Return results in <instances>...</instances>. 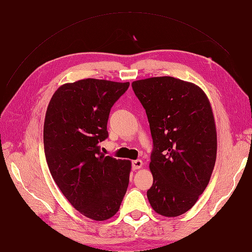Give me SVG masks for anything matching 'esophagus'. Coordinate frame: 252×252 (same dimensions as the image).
Returning <instances> with one entry per match:
<instances>
[{
	"instance_id": "1",
	"label": "esophagus",
	"mask_w": 252,
	"mask_h": 252,
	"mask_svg": "<svg viewBox=\"0 0 252 252\" xmlns=\"http://www.w3.org/2000/svg\"><path fill=\"white\" fill-rule=\"evenodd\" d=\"M142 167H143V162L141 161V159H135V161H132V168H133V170L141 169Z\"/></svg>"
}]
</instances>
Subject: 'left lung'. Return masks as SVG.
I'll use <instances>...</instances> for the list:
<instances>
[{
	"label": "left lung",
	"mask_w": 252,
	"mask_h": 252,
	"mask_svg": "<svg viewBox=\"0 0 252 252\" xmlns=\"http://www.w3.org/2000/svg\"><path fill=\"white\" fill-rule=\"evenodd\" d=\"M149 122L154 151L147 191L152 209L179 217L199 200L217 159V129L207 95L193 83L173 77L132 82Z\"/></svg>",
	"instance_id": "1"
}]
</instances>
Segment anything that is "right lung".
<instances>
[{
  "mask_svg": "<svg viewBox=\"0 0 252 252\" xmlns=\"http://www.w3.org/2000/svg\"><path fill=\"white\" fill-rule=\"evenodd\" d=\"M129 82L84 79L53 94L44 122V150L58 187L73 207L94 220L119 211L127 191L131 162L100 152L108 136L112 105Z\"/></svg>",
  "mask_w": 252,
  "mask_h": 252,
  "instance_id": "1",
  "label": "right lung"
}]
</instances>
